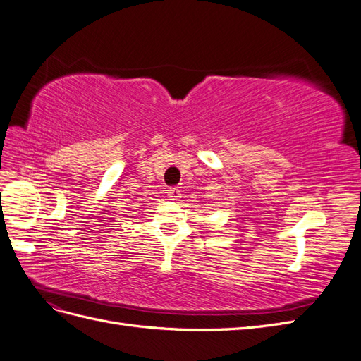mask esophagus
<instances>
[{"label":"esophagus","instance_id":"esophagus-1","mask_svg":"<svg viewBox=\"0 0 361 361\" xmlns=\"http://www.w3.org/2000/svg\"><path fill=\"white\" fill-rule=\"evenodd\" d=\"M169 197L171 200H178L180 197V190L178 187H173V188H169Z\"/></svg>","mask_w":361,"mask_h":361}]
</instances>
